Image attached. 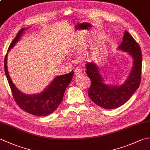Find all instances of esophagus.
Segmentation results:
<instances>
[{"label": "esophagus", "mask_w": 150, "mask_h": 150, "mask_svg": "<svg viewBox=\"0 0 150 150\" xmlns=\"http://www.w3.org/2000/svg\"><path fill=\"white\" fill-rule=\"evenodd\" d=\"M82 73V71L80 68H76L75 69V75H77L78 74H81Z\"/></svg>", "instance_id": "34e87169"}]
</instances>
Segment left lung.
Here are the masks:
<instances>
[{
  "instance_id": "left-lung-1",
  "label": "left lung",
  "mask_w": 150,
  "mask_h": 150,
  "mask_svg": "<svg viewBox=\"0 0 150 150\" xmlns=\"http://www.w3.org/2000/svg\"><path fill=\"white\" fill-rule=\"evenodd\" d=\"M118 49L128 53L133 62L129 75L121 85L105 83L100 73V68L94 62L86 65L88 77L91 80L88 95L98 106L111 110L117 108L128 101L139 87L141 80L142 53L139 44L128 31L124 33L123 39Z\"/></svg>"
}]
</instances>
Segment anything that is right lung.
I'll return each mask as SVG.
<instances>
[{
	"label": "right lung",
	"mask_w": 150,
	"mask_h": 150,
	"mask_svg": "<svg viewBox=\"0 0 150 150\" xmlns=\"http://www.w3.org/2000/svg\"><path fill=\"white\" fill-rule=\"evenodd\" d=\"M26 29L27 28H24L18 31L17 36L9 45L8 52L13 47ZM7 59L8 53L6 54L4 59L5 74L13 96L18 106L26 112L38 117L49 115L55 111L61 103L64 91L71 82L74 72L71 71L68 74L57 76L39 93L27 95L19 90L12 82L8 70Z\"/></svg>",
	"instance_id": "obj_1"
}]
</instances>
